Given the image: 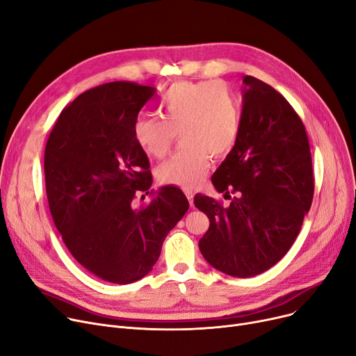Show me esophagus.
I'll return each instance as SVG.
<instances>
[{
    "label": "esophagus",
    "instance_id": "1",
    "mask_svg": "<svg viewBox=\"0 0 356 356\" xmlns=\"http://www.w3.org/2000/svg\"><path fill=\"white\" fill-rule=\"evenodd\" d=\"M184 193H186V196H188V199H189L191 207H193V192L192 191H184Z\"/></svg>",
    "mask_w": 356,
    "mask_h": 356
}]
</instances>
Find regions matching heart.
Masks as SVG:
<instances>
[{
  "label": "heart",
  "mask_w": 356,
  "mask_h": 356,
  "mask_svg": "<svg viewBox=\"0 0 356 356\" xmlns=\"http://www.w3.org/2000/svg\"><path fill=\"white\" fill-rule=\"evenodd\" d=\"M161 120L138 115L133 137L141 152L161 159L176 134L181 147L157 168L163 184L191 189L209 167L212 157L227 154L234 147L241 124V112L234 92L219 81H183L172 85L159 102Z\"/></svg>",
  "instance_id": "1"
}]
</instances>
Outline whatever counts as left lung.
Here are the masks:
<instances>
[{
	"label": "left lung",
	"mask_w": 356,
	"mask_h": 356,
	"mask_svg": "<svg viewBox=\"0 0 356 356\" xmlns=\"http://www.w3.org/2000/svg\"><path fill=\"white\" fill-rule=\"evenodd\" d=\"M239 134L212 176L223 208L196 195L209 218L199 248L208 263L247 278L275 266L294 244L313 200L314 180L306 128L287 99L254 76H244ZM234 197L231 198L230 195Z\"/></svg>",
	"instance_id": "1"
}]
</instances>
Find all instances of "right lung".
<instances>
[{
  "mask_svg": "<svg viewBox=\"0 0 356 356\" xmlns=\"http://www.w3.org/2000/svg\"><path fill=\"white\" fill-rule=\"evenodd\" d=\"M154 93L134 82L83 92L60 112L44 149L49 208L65 245L89 273L115 284L153 270L167 234L189 209L175 186L133 207L136 192L148 195L153 183L133 124Z\"/></svg>",
  "mask_w": 356,
  "mask_h": 356,
  "instance_id": "obj_1",
  "label": "right lung"
}]
</instances>
